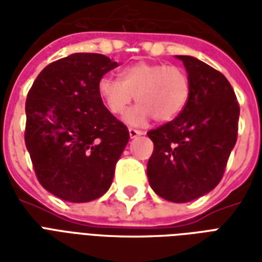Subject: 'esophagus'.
I'll use <instances>...</instances> for the list:
<instances>
[{"mask_svg": "<svg viewBox=\"0 0 262 262\" xmlns=\"http://www.w3.org/2000/svg\"><path fill=\"white\" fill-rule=\"evenodd\" d=\"M140 135H143L140 130H136V129H129V136H130V139H135V137L140 136Z\"/></svg>", "mask_w": 262, "mask_h": 262, "instance_id": "esophagus-1", "label": "esophagus"}]
</instances>
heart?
Returning a JSON list of instances; mask_svg holds the SVG:
<instances>
[{"instance_id": "b5f03b06", "label": "heart", "mask_w": 262, "mask_h": 262, "mask_svg": "<svg viewBox=\"0 0 262 262\" xmlns=\"http://www.w3.org/2000/svg\"><path fill=\"white\" fill-rule=\"evenodd\" d=\"M98 94L112 115L126 114L136 98L140 102L126 122L132 126H143L154 116L159 122L176 118L187 105L189 80L184 70L163 63L137 61L120 71V78L111 75L98 82Z\"/></svg>"}]
</instances>
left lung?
Returning <instances> with one entry per match:
<instances>
[{
  "mask_svg": "<svg viewBox=\"0 0 262 262\" xmlns=\"http://www.w3.org/2000/svg\"><path fill=\"white\" fill-rule=\"evenodd\" d=\"M188 73L189 97L176 119L150 130V187L170 202L210 192L222 180L237 140L240 106L225 75L192 56H177Z\"/></svg>",
  "mask_w": 262,
  "mask_h": 262,
  "instance_id": "obj_1",
  "label": "left lung"
}]
</instances>
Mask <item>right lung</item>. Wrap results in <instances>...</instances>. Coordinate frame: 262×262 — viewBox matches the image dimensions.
Listing matches in <instances>:
<instances>
[{
    "label": "right lung",
    "mask_w": 262,
    "mask_h": 262,
    "mask_svg": "<svg viewBox=\"0 0 262 262\" xmlns=\"http://www.w3.org/2000/svg\"><path fill=\"white\" fill-rule=\"evenodd\" d=\"M116 67L103 54H70L45 67L28 94L26 148L42 187L63 201L102 196L129 142L98 94L99 80Z\"/></svg>",
    "instance_id": "add662e5"
}]
</instances>
